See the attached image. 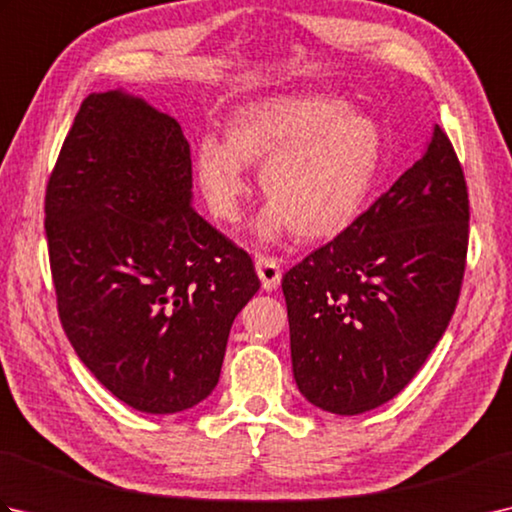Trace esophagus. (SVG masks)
Here are the masks:
<instances>
[{
  "label": "esophagus",
  "instance_id": "obj_1",
  "mask_svg": "<svg viewBox=\"0 0 512 512\" xmlns=\"http://www.w3.org/2000/svg\"><path fill=\"white\" fill-rule=\"evenodd\" d=\"M257 275L262 279V288L264 290H275L281 284V264L277 262L275 257H257L255 262Z\"/></svg>",
  "mask_w": 512,
  "mask_h": 512
}]
</instances>
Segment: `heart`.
<instances>
[{
	"mask_svg": "<svg viewBox=\"0 0 512 512\" xmlns=\"http://www.w3.org/2000/svg\"><path fill=\"white\" fill-rule=\"evenodd\" d=\"M270 198L255 233L273 239L297 231L332 237L363 213L383 162V134L372 118L323 94L273 96L242 107L228 138L206 136L195 178L213 217L237 222L250 195L248 162H262Z\"/></svg>",
	"mask_w": 512,
	"mask_h": 512,
	"instance_id": "1",
	"label": "heart"
}]
</instances>
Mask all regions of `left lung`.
<instances>
[{"label": "left lung", "instance_id": "obj_1", "mask_svg": "<svg viewBox=\"0 0 512 512\" xmlns=\"http://www.w3.org/2000/svg\"><path fill=\"white\" fill-rule=\"evenodd\" d=\"M466 246L464 171L436 125L416 165L281 281L306 400L356 416L400 394L458 306Z\"/></svg>", "mask_w": 512, "mask_h": 512}]
</instances>
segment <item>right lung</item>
<instances>
[{
	"label": "right lung",
	"mask_w": 512,
	"mask_h": 512,
	"mask_svg": "<svg viewBox=\"0 0 512 512\" xmlns=\"http://www.w3.org/2000/svg\"><path fill=\"white\" fill-rule=\"evenodd\" d=\"M176 118L92 92L46 189L59 319L96 380L145 413L215 389L231 325L259 290L253 259L193 211Z\"/></svg>",
	"instance_id": "obj_1"
}]
</instances>
